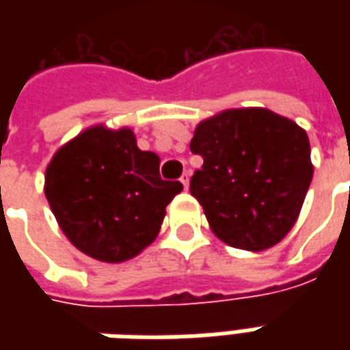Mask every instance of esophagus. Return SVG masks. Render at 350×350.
Masks as SVG:
<instances>
[{"instance_id": "esophagus-1", "label": "esophagus", "mask_w": 350, "mask_h": 350, "mask_svg": "<svg viewBox=\"0 0 350 350\" xmlns=\"http://www.w3.org/2000/svg\"><path fill=\"white\" fill-rule=\"evenodd\" d=\"M180 182L183 183V189H187V187H189V172H183L182 178H180Z\"/></svg>"}]
</instances>
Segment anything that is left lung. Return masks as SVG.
<instances>
[{
  "mask_svg": "<svg viewBox=\"0 0 350 350\" xmlns=\"http://www.w3.org/2000/svg\"><path fill=\"white\" fill-rule=\"evenodd\" d=\"M191 152L204 165L189 191L213 234L245 251L285 238L313 178L306 131L268 108H232L198 123Z\"/></svg>",
  "mask_w": 350,
  "mask_h": 350,
  "instance_id": "left-lung-1",
  "label": "left lung"
}]
</instances>
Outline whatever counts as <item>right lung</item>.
<instances>
[{"label": "right lung", "mask_w": 350, "mask_h": 350, "mask_svg": "<svg viewBox=\"0 0 350 350\" xmlns=\"http://www.w3.org/2000/svg\"><path fill=\"white\" fill-rule=\"evenodd\" d=\"M182 189L161 180L159 157L138 150L127 127L82 131L57 150L44 174V195L64 234L103 262H123L148 247Z\"/></svg>", "instance_id": "right-lung-1"}]
</instances>
